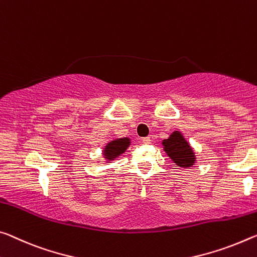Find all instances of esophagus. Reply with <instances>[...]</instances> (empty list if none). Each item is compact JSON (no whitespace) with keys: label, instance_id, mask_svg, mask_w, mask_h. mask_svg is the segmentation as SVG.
Masks as SVG:
<instances>
[{"label":"esophagus","instance_id":"obj_1","mask_svg":"<svg viewBox=\"0 0 257 257\" xmlns=\"http://www.w3.org/2000/svg\"><path fill=\"white\" fill-rule=\"evenodd\" d=\"M143 143L146 144V145L150 144L151 143V137H144L143 138Z\"/></svg>","mask_w":257,"mask_h":257}]
</instances>
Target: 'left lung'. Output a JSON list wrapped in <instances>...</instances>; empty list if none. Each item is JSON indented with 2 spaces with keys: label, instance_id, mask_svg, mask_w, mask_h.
I'll return each mask as SVG.
<instances>
[{
  "label": "left lung",
  "instance_id": "left-lung-1",
  "mask_svg": "<svg viewBox=\"0 0 257 257\" xmlns=\"http://www.w3.org/2000/svg\"><path fill=\"white\" fill-rule=\"evenodd\" d=\"M164 150L168 157L178 165V167H191L195 161L193 150L191 149L189 143L185 141L180 132H174L169 138L162 142Z\"/></svg>",
  "mask_w": 257,
  "mask_h": 257
}]
</instances>
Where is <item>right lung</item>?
<instances>
[{
  "mask_svg": "<svg viewBox=\"0 0 257 257\" xmlns=\"http://www.w3.org/2000/svg\"><path fill=\"white\" fill-rule=\"evenodd\" d=\"M129 145V138H119V140L109 142V143L105 146L104 150L105 158H106L107 160H114V158H116L117 156L123 153Z\"/></svg>",
  "mask_w": 257,
  "mask_h": 257,
  "instance_id": "obj_1",
  "label": "right lung"
}]
</instances>
